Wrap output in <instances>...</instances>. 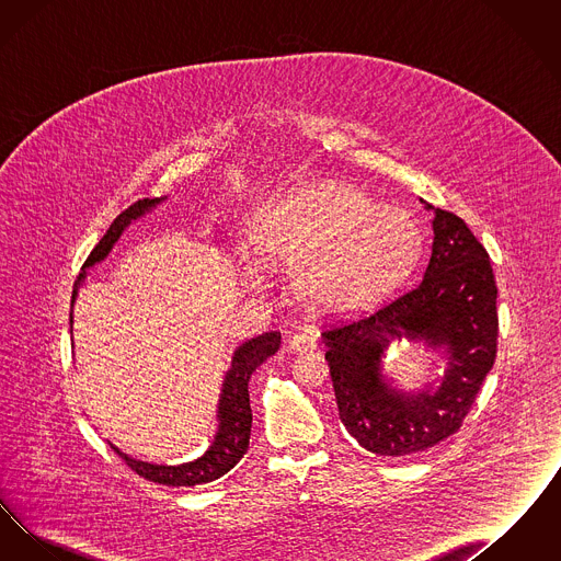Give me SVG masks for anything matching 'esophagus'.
<instances>
[{"mask_svg": "<svg viewBox=\"0 0 561 561\" xmlns=\"http://www.w3.org/2000/svg\"><path fill=\"white\" fill-rule=\"evenodd\" d=\"M318 347V339L311 330H300V332H294L293 336L288 339V348L294 353H309L313 348Z\"/></svg>", "mask_w": 561, "mask_h": 561, "instance_id": "obj_1", "label": "esophagus"}]
</instances>
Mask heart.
Masks as SVG:
<instances>
[{"mask_svg":"<svg viewBox=\"0 0 561 561\" xmlns=\"http://www.w3.org/2000/svg\"><path fill=\"white\" fill-rule=\"evenodd\" d=\"M250 243L261 261L293 267L305 305L334 311L389 293L414 265L421 238L400 208L325 183L273 199L254 216Z\"/></svg>","mask_w":561,"mask_h":561,"instance_id":"b5f03b06","label":"heart"}]
</instances>
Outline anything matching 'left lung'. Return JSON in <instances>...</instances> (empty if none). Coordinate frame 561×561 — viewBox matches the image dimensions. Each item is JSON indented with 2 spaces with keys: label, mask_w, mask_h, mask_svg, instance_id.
Returning a JSON list of instances; mask_svg holds the SVG:
<instances>
[{
  "label": "left lung",
  "mask_w": 561,
  "mask_h": 561,
  "mask_svg": "<svg viewBox=\"0 0 561 561\" xmlns=\"http://www.w3.org/2000/svg\"><path fill=\"white\" fill-rule=\"evenodd\" d=\"M423 204L433 210V243L421 279L321 334L339 416L378 456L421 453L458 431L496 357L499 290L490 256L462 218ZM401 337L445 355L437 386L403 392L381 373L388 345Z\"/></svg>",
  "instance_id": "8db88e82"
}]
</instances>
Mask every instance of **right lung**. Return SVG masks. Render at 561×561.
<instances>
[{"label":"right lung","mask_w":561,"mask_h":561,"mask_svg":"<svg viewBox=\"0 0 561 561\" xmlns=\"http://www.w3.org/2000/svg\"><path fill=\"white\" fill-rule=\"evenodd\" d=\"M165 197H156V199H140L128 210L119 214L103 240L96 243V248L90 252L81 267L80 277L73 286V296H71V334H73V305L80 293V286L88 275V268L103 263L113 250V245L122 238V233L133 225L134 220L142 218L145 214L151 213L158 208ZM282 343L279 332H265L256 339H250L241 343L240 347L233 351L231 355V366L225 373L222 378V389L218 396V410H216V421L218 428L214 433V439L208 446V450L181 465H156L147 460L133 458L130 454L122 453L117 446L108 442V446L119 454L126 465L136 471L145 480L163 483V485H197V483H208V481L222 478L227 471H231L241 456L248 450L250 444V428H252V410H250V396H248V380L252 373L267 359L271 355L277 353Z\"/></svg>","instance_id":"obj_1"}]
</instances>
